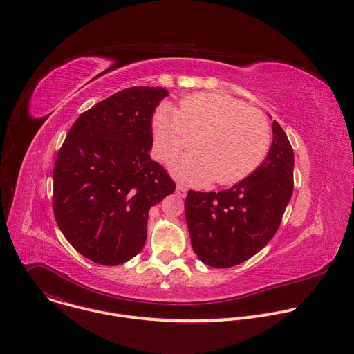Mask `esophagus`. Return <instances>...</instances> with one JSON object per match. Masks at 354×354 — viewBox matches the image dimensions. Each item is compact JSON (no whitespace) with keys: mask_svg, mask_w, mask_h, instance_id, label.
Masks as SVG:
<instances>
[{"mask_svg":"<svg viewBox=\"0 0 354 354\" xmlns=\"http://www.w3.org/2000/svg\"><path fill=\"white\" fill-rule=\"evenodd\" d=\"M176 193H178L180 197H185L186 193H187V189H186L185 186H182V185H178V186H176Z\"/></svg>","mask_w":354,"mask_h":354,"instance_id":"34e87169","label":"esophagus"}]
</instances>
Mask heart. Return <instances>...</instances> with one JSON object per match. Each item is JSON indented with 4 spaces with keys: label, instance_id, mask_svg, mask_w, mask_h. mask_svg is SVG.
I'll return each instance as SVG.
<instances>
[{
    "label": "heart",
    "instance_id": "b5f03b06",
    "mask_svg": "<svg viewBox=\"0 0 354 354\" xmlns=\"http://www.w3.org/2000/svg\"><path fill=\"white\" fill-rule=\"evenodd\" d=\"M151 131L161 162L194 141L196 153L171 164L174 175L190 185H235L262 165L272 144L269 120L259 109L218 92L185 96L178 111L161 104L151 118Z\"/></svg>",
    "mask_w": 354,
    "mask_h": 354
}]
</instances>
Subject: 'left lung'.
Listing matches in <instances>:
<instances>
[{
    "mask_svg": "<svg viewBox=\"0 0 354 354\" xmlns=\"http://www.w3.org/2000/svg\"><path fill=\"white\" fill-rule=\"evenodd\" d=\"M273 142L262 165L221 192L189 190L185 217L197 258L212 268L236 266L274 236L292 194L294 153L274 120Z\"/></svg>",
    "mask_w": 354,
    "mask_h": 354,
    "instance_id": "8db88e82",
    "label": "left lung"
}]
</instances>
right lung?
<instances>
[{"mask_svg": "<svg viewBox=\"0 0 354 354\" xmlns=\"http://www.w3.org/2000/svg\"><path fill=\"white\" fill-rule=\"evenodd\" d=\"M164 88L133 86L96 104L71 126L53 169L59 228L89 261L115 266L147 239L148 212L175 183L149 157L151 118Z\"/></svg>", "mask_w": 354, "mask_h": 354, "instance_id": "1", "label": "right lung"}]
</instances>
